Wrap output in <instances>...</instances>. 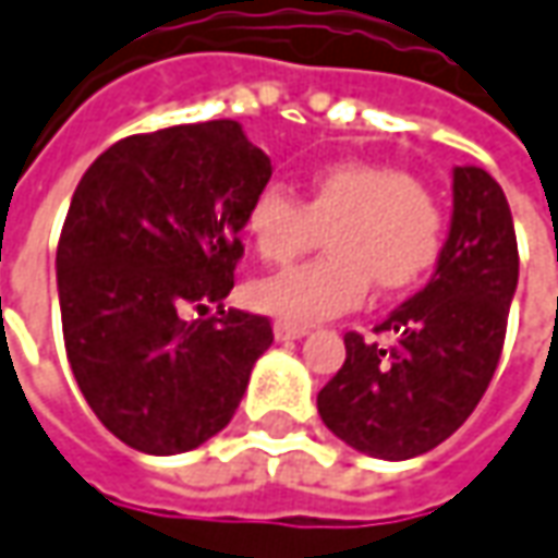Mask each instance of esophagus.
<instances>
[{
    "label": "esophagus",
    "instance_id": "obj_1",
    "mask_svg": "<svg viewBox=\"0 0 558 558\" xmlns=\"http://www.w3.org/2000/svg\"><path fill=\"white\" fill-rule=\"evenodd\" d=\"M310 331L306 325H291V323H279L272 325V335H276V340H301Z\"/></svg>",
    "mask_w": 558,
    "mask_h": 558
}]
</instances>
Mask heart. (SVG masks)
Instances as JSON below:
<instances>
[{
    "mask_svg": "<svg viewBox=\"0 0 558 558\" xmlns=\"http://www.w3.org/2000/svg\"><path fill=\"white\" fill-rule=\"evenodd\" d=\"M325 230V257L254 282L252 304L291 325H313L362 304L368 282L405 291L442 248V215L405 171L372 162H331L310 178L306 202L264 186L245 211V233L270 264H288Z\"/></svg>",
    "mask_w": 558,
    "mask_h": 558,
    "instance_id": "1",
    "label": "heart"
}]
</instances>
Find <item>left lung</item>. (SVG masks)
<instances>
[{"mask_svg":"<svg viewBox=\"0 0 558 558\" xmlns=\"http://www.w3.org/2000/svg\"><path fill=\"white\" fill-rule=\"evenodd\" d=\"M451 223L436 272L377 331H350L347 359L316 405L340 442L380 461H409L445 442L480 405L504 350L519 282L513 215L500 183L476 166L451 171Z\"/></svg>","mask_w":558,"mask_h":558,"instance_id":"obj_1","label":"left lung"}]
</instances>
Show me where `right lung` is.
<instances>
[{
  "mask_svg": "<svg viewBox=\"0 0 558 558\" xmlns=\"http://www.w3.org/2000/svg\"><path fill=\"white\" fill-rule=\"evenodd\" d=\"M270 156L233 119L131 134L82 174L58 245L66 359L97 421L144 454L233 421L272 328L223 310ZM219 304L211 320H183Z\"/></svg>",
  "mask_w": 558,
  "mask_h": 558,
  "instance_id": "obj_1",
  "label": "right lung"
}]
</instances>
